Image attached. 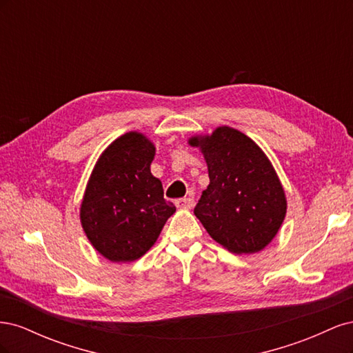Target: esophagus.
Returning <instances> with one entry per match:
<instances>
[{
	"mask_svg": "<svg viewBox=\"0 0 353 353\" xmlns=\"http://www.w3.org/2000/svg\"><path fill=\"white\" fill-rule=\"evenodd\" d=\"M175 205L178 209H191L194 206V200L191 197H183V199H178L175 201Z\"/></svg>",
	"mask_w": 353,
	"mask_h": 353,
	"instance_id": "1",
	"label": "esophagus"
}]
</instances>
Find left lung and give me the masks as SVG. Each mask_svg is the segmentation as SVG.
<instances>
[{
	"mask_svg": "<svg viewBox=\"0 0 353 353\" xmlns=\"http://www.w3.org/2000/svg\"><path fill=\"white\" fill-rule=\"evenodd\" d=\"M206 159L209 179L194 215L209 236L232 253H256L279 232L287 201L275 170L248 135L221 126L193 137Z\"/></svg>",
	"mask_w": 353,
	"mask_h": 353,
	"instance_id": "1",
	"label": "left lung"
}]
</instances>
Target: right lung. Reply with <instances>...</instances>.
I'll return each instance as SVG.
<instances>
[{
  "label": "right lung",
  "instance_id": "add662e5",
  "mask_svg": "<svg viewBox=\"0 0 353 353\" xmlns=\"http://www.w3.org/2000/svg\"><path fill=\"white\" fill-rule=\"evenodd\" d=\"M156 148L143 134L114 140L95 165L81 205V223L99 253L132 262L152 248L176 210L150 172Z\"/></svg>",
  "mask_w": 353,
  "mask_h": 353
}]
</instances>
